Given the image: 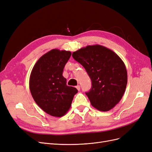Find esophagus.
Here are the masks:
<instances>
[{
    "instance_id": "1",
    "label": "esophagus",
    "mask_w": 152,
    "mask_h": 152,
    "mask_svg": "<svg viewBox=\"0 0 152 152\" xmlns=\"http://www.w3.org/2000/svg\"><path fill=\"white\" fill-rule=\"evenodd\" d=\"M76 88L77 89L78 91H80V86H76Z\"/></svg>"
}]
</instances>
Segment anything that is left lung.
Wrapping results in <instances>:
<instances>
[{
    "mask_svg": "<svg viewBox=\"0 0 152 152\" xmlns=\"http://www.w3.org/2000/svg\"><path fill=\"white\" fill-rule=\"evenodd\" d=\"M72 56L91 78V89L86 94L91 105L102 112L112 109L122 99L127 83L126 67L121 58L98 44L80 48Z\"/></svg>",
    "mask_w": 152,
    "mask_h": 152,
    "instance_id": "1",
    "label": "left lung"
}]
</instances>
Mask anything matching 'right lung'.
<instances>
[{
	"mask_svg": "<svg viewBox=\"0 0 152 152\" xmlns=\"http://www.w3.org/2000/svg\"><path fill=\"white\" fill-rule=\"evenodd\" d=\"M71 52L52 49L41 56L32 69L29 87L35 103L45 113L61 117L70 109L78 90L66 85L63 76Z\"/></svg>",
	"mask_w": 152,
	"mask_h": 152,
	"instance_id": "add662e5",
	"label": "right lung"
}]
</instances>
